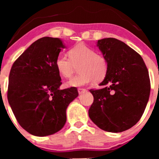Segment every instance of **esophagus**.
Masks as SVG:
<instances>
[{"label":"esophagus","instance_id":"obj_1","mask_svg":"<svg viewBox=\"0 0 159 159\" xmlns=\"http://www.w3.org/2000/svg\"><path fill=\"white\" fill-rule=\"evenodd\" d=\"M87 92L86 89H83V88H78V93L79 94H82V93Z\"/></svg>","mask_w":159,"mask_h":159}]
</instances>
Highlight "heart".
Listing matches in <instances>:
<instances>
[{
    "mask_svg": "<svg viewBox=\"0 0 159 159\" xmlns=\"http://www.w3.org/2000/svg\"><path fill=\"white\" fill-rule=\"evenodd\" d=\"M69 56L61 53L56 60L58 72L65 78L73 75L78 67L79 74L66 82V87H80L93 81L103 80L108 71V61L103 55L84 43H79L69 51Z\"/></svg>",
    "mask_w": 159,
    "mask_h": 159,
    "instance_id": "heart-1",
    "label": "heart"
}]
</instances>
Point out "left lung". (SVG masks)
<instances>
[{
	"label": "left lung",
	"mask_w": 159,
	"mask_h": 159,
	"mask_svg": "<svg viewBox=\"0 0 159 159\" xmlns=\"http://www.w3.org/2000/svg\"><path fill=\"white\" fill-rule=\"evenodd\" d=\"M97 46L108 61L99 90H90L94 101L88 114L104 131L121 132L138 123L148 102L151 83L147 67L135 51L117 39L98 40Z\"/></svg>",
	"instance_id": "1"
}]
</instances>
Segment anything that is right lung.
Masks as SVG:
<instances>
[{"instance_id":"add662e5","label":"right lung","mask_w":159,"mask_h":159,"mask_svg":"<svg viewBox=\"0 0 159 159\" xmlns=\"http://www.w3.org/2000/svg\"><path fill=\"white\" fill-rule=\"evenodd\" d=\"M65 48L61 39L44 37L25 50L11 69L8 103L21 127L34 136L61 129L66 108L79 95L75 87L59 89L62 82L56 60Z\"/></svg>"}]
</instances>
